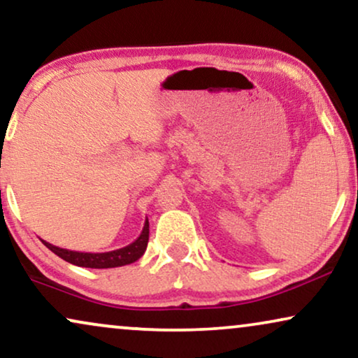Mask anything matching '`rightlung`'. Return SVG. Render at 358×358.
<instances>
[{
  "label": "right lung",
  "instance_id": "add662e5",
  "mask_svg": "<svg viewBox=\"0 0 358 358\" xmlns=\"http://www.w3.org/2000/svg\"><path fill=\"white\" fill-rule=\"evenodd\" d=\"M148 238H150V223L148 218L145 220V227L141 229L140 236L135 239L134 243H130L129 246L115 249V251L109 252H80V251H70V249H63L53 244L43 241V244L50 249L52 252H55L58 257H62L63 261L73 264L78 267H90V268H112V267H122L127 264H131L143 256L148 246Z\"/></svg>",
  "mask_w": 358,
  "mask_h": 358
}]
</instances>
